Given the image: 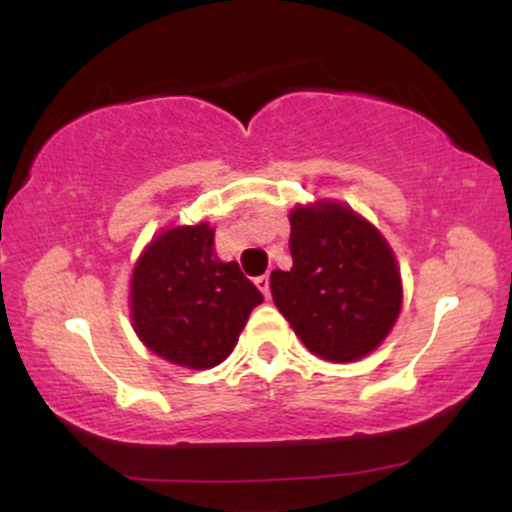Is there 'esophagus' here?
I'll return each instance as SVG.
<instances>
[{
    "label": "esophagus",
    "mask_w": 512,
    "mask_h": 512,
    "mask_svg": "<svg viewBox=\"0 0 512 512\" xmlns=\"http://www.w3.org/2000/svg\"><path fill=\"white\" fill-rule=\"evenodd\" d=\"M255 284H257V289L262 291V296H264V298H269V276H267V274H264V276H257Z\"/></svg>",
    "instance_id": "obj_1"
}]
</instances>
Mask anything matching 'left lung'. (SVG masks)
Instances as JSON below:
<instances>
[{
    "label": "left lung",
    "mask_w": 512,
    "mask_h": 512,
    "mask_svg": "<svg viewBox=\"0 0 512 512\" xmlns=\"http://www.w3.org/2000/svg\"><path fill=\"white\" fill-rule=\"evenodd\" d=\"M293 267L269 276L272 298L310 354L351 363L378 349L402 310V276L383 233L332 199L289 214Z\"/></svg>",
    "instance_id": "obj_1"
}]
</instances>
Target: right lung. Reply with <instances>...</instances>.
Returning a JSON list of instances; mask_svg holds the SVG:
<instances>
[{
  "mask_svg": "<svg viewBox=\"0 0 512 512\" xmlns=\"http://www.w3.org/2000/svg\"><path fill=\"white\" fill-rule=\"evenodd\" d=\"M262 293L214 250V228L173 226L151 238L129 281V317L146 349L175 366L207 370L236 349Z\"/></svg>",
  "mask_w": 512,
  "mask_h": 512,
  "instance_id": "obj_1",
  "label": "right lung"
}]
</instances>
